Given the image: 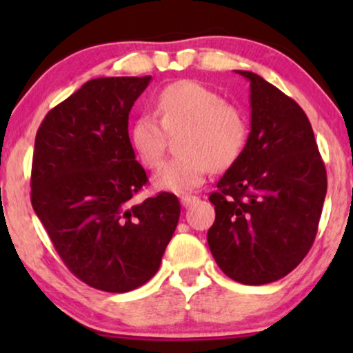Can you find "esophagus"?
<instances>
[{
    "label": "esophagus",
    "instance_id": "obj_1",
    "mask_svg": "<svg viewBox=\"0 0 353 353\" xmlns=\"http://www.w3.org/2000/svg\"><path fill=\"white\" fill-rule=\"evenodd\" d=\"M196 201H197L196 196H182L181 197V204L184 205V208H189V205L194 204Z\"/></svg>",
    "mask_w": 353,
    "mask_h": 353
}]
</instances>
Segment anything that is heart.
Wrapping results in <instances>:
<instances>
[{
  "label": "heart",
  "instance_id": "1",
  "mask_svg": "<svg viewBox=\"0 0 353 353\" xmlns=\"http://www.w3.org/2000/svg\"><path fill=\"white\" fill-rule=\"evenodd\" d=\"M157 112H144L132 123L129 137L145 168H157L163 159L165 137H177L179 156L164 163L154 176L157 189L184 192L204 182L210 171L228 169L239 159L247 141V123L241 111L225 104L221 94L196 83L177 81L157 96Z\"/></svg>",
  "mask_w": 353,
  "mask_h": 353
}]
</instances>
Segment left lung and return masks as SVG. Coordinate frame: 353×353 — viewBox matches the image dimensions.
Segmentation results:
<instances>
[{
    "mask_svg": "<svg viewBox=\"0 0 353 353\" xmlns=\"http://www.w3.org/2000/svg\"><path fill=\"white\" fill-rule=\"evenodd\" d=\"M236 72L250 83V132L209 196L208 244L228 277L264 285L292 272L314 244L327 172L302 108L255 72Z\"/></svg>",
    "mask_w": 353,
    "mask_h": 353,
    "instance_id": "8db88e82",
    "label": "left lung"
}]
</instances>
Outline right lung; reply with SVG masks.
<instances>
[{
  "mask_svg": "<svg viewBox=\"0 0 353 353\" xmlns=\"http://www.w3.org/2000/svg\"><path fill=\"white\" fill-rule=\"evenodd\" d=\"M151 79L88 81L48 112L34 141L36 216L68 269L104 292L154 277L179 222L174 194L132 201L148 176L129 141V112Z\"/></svg>",
  "mask_w": 353,
  "mask_h": 353,
  "instance_id": "1",
  "label": "right lung"
}]
</instances>
